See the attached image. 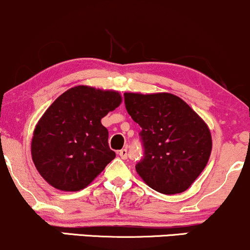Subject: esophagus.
Listing matches in <instances>:
<instances>
[{
    "label": "esophagus",
    "mask_w": 250,
    "mask_h": 250,
    "mask_svg": "<svg viewBox=\"0 0 250 250\" xmlns=\"http://www.w3.org/2000/svg\"><path fill=\"white\" fill-rule=\"evenodd\" d=\"M119 155H120V157H121V159L125 160V159H127V155H128V149L127 148L121 149V150L119 151Z\"/></svg>",
    "instance_id": "34e87169"
}]
</instances>
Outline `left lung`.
<instances>
[{
  "mask_svg": "<svg viewBox=\"0 0 250 250\" xmlns=\"http://www.w3.org/2000/svg\"><path fill=\"white\" fill-rule=\"evenodd\" d=\"M125 109L139 123L145 155L135 166L154 190L183 193L207 166L211 153L208 125L179 96L125 94Z\"/></svg>",
  "mask_w": 250,
  "mask_h": 250,
  "instance_id": "1",
  "label": "left lung"
}]
</instances>
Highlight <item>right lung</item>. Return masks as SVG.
Instances as JSON below:
<instances>
[{"label":"right lung","instance_id":"add662e5","mask_svg":"<svg viewBox=\"0 0 250 250\" xmlns=\"http://www.w3.org/2000/svg\"><path fill=\"white\" fill-rule=\"evenodd\" d=\"M119 91L77 85L60 95L37 122L31 157L41 176L63 191H79L115 159L102 125L121 104Z\"/></svg>","mask_w":250,"mask_h":250}]
</instances>
